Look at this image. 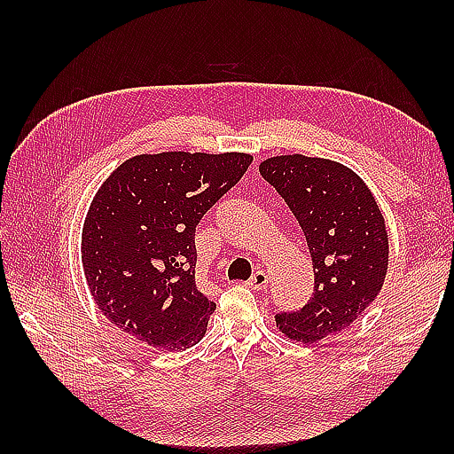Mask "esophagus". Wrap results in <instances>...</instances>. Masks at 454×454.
<instances>
[{
    "label": "esophagus",
    "mask_w": 454,
    "mask_h": 454,
    "mask_svg": "<svg viewBox=\"0 0 454 454\" xmlns=\"http://www.w3.org/2000/svg\"><path fill=\"white\" fill-rule=\"evenodd\" d=\"M267 285H269V277L265 271H255L252 278L247 281V286H252L254 291H263V288H267Z\"/></svg>",
    "instance_id": "34e87169"
}]
</instances>
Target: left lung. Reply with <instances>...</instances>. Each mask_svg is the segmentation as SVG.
Returning <instances> with one entry per match:
<instances>
[{
	"mask_svg": "<svg viewBox=\"0 0 454 454\" xmlns=\"http://www.w3.org/2000/svg\"><path fill=\"white\" fill-rule=\"evenodd\" d=\"M301 224L314 265V294L304 308L277 314V330L314 345L343 332L380 293L388 273V232L369 185L340 161L302 153L259 163Z\"/></svg>",
	"mask_w": 454,
	"mask_h": 454,
	"instance_id": "1",
	"label": "left lung"
}]
</instances>
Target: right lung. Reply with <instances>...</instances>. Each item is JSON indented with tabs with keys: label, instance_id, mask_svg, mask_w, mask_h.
<instances>
[{
	"label": "right lung",
	"instance_id": "1",
	"mask_svg": "<svg viewBox=\"0 0 454 454\" xmlns=\"http://www.w3.org/2000/svg\"><path fill=\"white\" fill-rule=\"evenodd\" d=\"M252 161L246 152L140 153L103 181L83 220L82 265L111 324L166 351L205 337L216 304L197 288L195 228Z\"/></svg>",
	"mask_w": 454,
	"mask_h": 454
}]
</instances>
